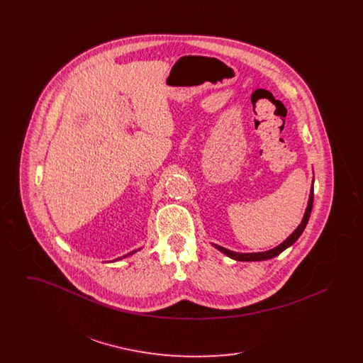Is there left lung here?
I'll return each mask as SVG.
<instances>
[{
    "label": "left lung",
    "instance_id": "8db88e82",
    "mask_svg": "<svg viewBox=\"0 0 363 363\" xmlns=\"http://www.w3.org/2000/svg\"><path fill=\"white\" fill-rule=\"evenodd\" d=\"M313 197H314V194H313V184H311L308 207H306V211H305V215H303V218H302L301 225H298V227L294 230L293 234H291L286 241L281 242L280 245H277V247H274V249H269V250H267V252H259V253H238V252L228 250V249L222 247V246H219V245H213V246H215L218 250H220L222 253H225L227 257L237 259V261H264V259H274V257L279 256L283 250H286L287 247H290L294 242L296 241V240L301 237V234L303 233L305 227H306L308 222H309V218H311V208H313Z\"/></svg>",
    "mask_w": 363,
    "mask_h": 363
}]
</instances>
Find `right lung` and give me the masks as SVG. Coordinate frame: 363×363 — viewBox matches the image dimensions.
I'll return each mask as SVG.
<instances>
[{
  "mask_svg": "<svg viewBox=\"0 0 363 363\" xmlns=\"http://www.w3.org/2000/svg\"><path fill=\"white\" fill-rule=\"evenodd\" d=\"M138 250H140V249H138ZM138 250H133V252H130V253H128V255H125V256H122V257H120V259H113V261H118V259H125V257H129V256H132V255H133V253H136V252H138Z\"/></svg>",
  "mask_w": 363,
  "mask_h": 363,
  "instance_id": "1",
  "label": "right lung"
}]
</instances>
